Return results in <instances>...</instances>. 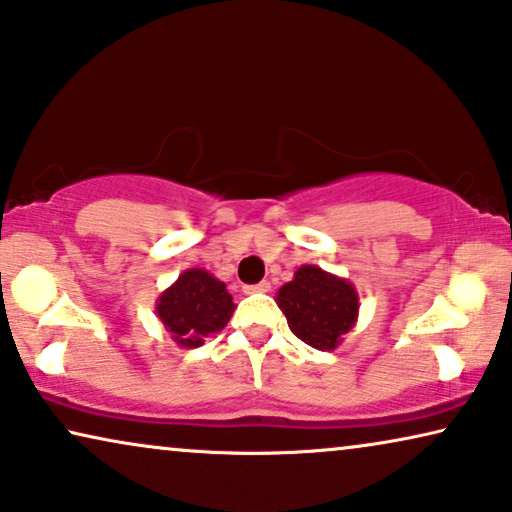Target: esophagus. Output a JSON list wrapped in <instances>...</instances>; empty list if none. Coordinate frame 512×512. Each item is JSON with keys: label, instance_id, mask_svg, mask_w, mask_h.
I'll return each mask as SVG.
<instances>
[{"label": "esophagus", "instance_id": "esophagus-1", "mask_svg": "<svg viewBox=\"0 0 512 512\" xmlns=\"http://www.w3.org/2000/svg\"><path fill=\"white\" fill-rule=\"evenodd\" d=\"M268 291H270V282H268V279H263V282H258V284L244 286V293H268Z\"/></svg>", "mask_w": 512, "mask_h": 512}]
</instances>
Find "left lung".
<instances>
[{
	"mask_svg": "<svg viewBox=\"0 0 512 512\" xmlns=\"http://www.w3.org/2000/svg\"><path fill=\"white\" fill-rule=\"evenodd\" d=\"M277 305L289 328L314 349H335L359 314V296L345 279L314 265H303L277 293Z\"/></svg>",
	"mask_w": 512,
	"mask_h": 512,
	"instance_id": "obj_1",
	"label": "left lung"
}]
</instances>
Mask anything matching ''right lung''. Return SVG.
<instances>
[{"label": "right lung", "instance_id": "right-lung-1", "mask_svg": "<svg viewBox=\"0 0 512 512\" xmlns=\"http://www.w3.org/2000/svg\"><path fill=\"white\" fill-rule=\"evenodd\" d=\"M158 319L181 347H200L202 338L221 331L235 310L226 284L207 270H186L158 300Z\"/></svg>", "mask_w": 512, "mask_h": 512}]
</instances>
